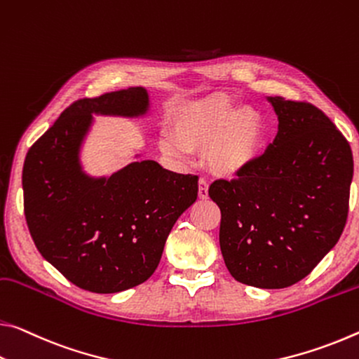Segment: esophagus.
<instances>
[{"label": "esophagus", "instance_id": "1", "mask_svg": "<svg viewBox=\"0 0 359 359\" xmlns=\"http://www.w3.org/2000/svg\"><path fill=\"white\" fill-rule=\"evenodd\" d=\"M208 193H209L208 180L206 179H200V182H198V195H200L201 200H206Z\"/></svg>", "mask_w": 359, "mask_h": 359}]
</instances>
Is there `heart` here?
<instances>
[{
  "mask_svg": "<svg viewBox=\"0 0 359 359\" xmlns=\"http://www.w3.org/2000/svg\"><path fill=\"white\" fill-rule=\"evenodd\" d=\"M174 139L164 137L161 149L184 158L205 151L208 166L219 175H236L259 156L264 124L252 108L238 107L225 95H212L179 107L170 118Z\"/></svg>",
  "mask_w": 359,
  "mask_h": 359,
  "instance_id": "b5f03b06",
  "label": "heart"
}]
</instances>
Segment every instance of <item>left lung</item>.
Instances as JSON below:
<instances>
[{"mask_svg": "<svg viewBox=\"0 0 359 359\" xmlns=\"http://www.w3.org/2000/svg\"><path fill=\"white\" fill-rule=\"evenodd\" d=\"M273 144L233 180H215L220 251L236 281L283 289L304 280L337 244L348 217V140L309 102L269 97Z\"/></svg>", "mask_w": 359, "mask_h": 359, "instance_id": "8db88e82", "label": "left lung"}]
</instances>
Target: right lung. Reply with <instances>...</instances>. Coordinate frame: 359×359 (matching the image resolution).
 I'll use <instances>...</instances> for the list:
<instances>
[{
  "instance_id": "1",
  "label": "right lung",
  "mask_w": 359,
  "mask_h": 359,
  "mask_svg": "<svg viewBox=\"0 0 359 359\" xmlns=\"http://www.w3.org/2000/svg\"><path fill=\"white\" fill-rule=\"evenodd\" d=\"M147 110L144 88L79 99L27 153L28 230L39 254L84 291L113 294L149 280L175 220L196 201V175L175 174L151 159L108 179L83 172L79 149L93 113L142 116Z\"/></svg>"
}]
</instances>
